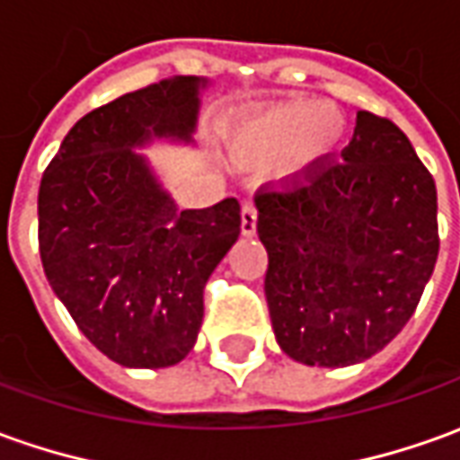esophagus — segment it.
Returning a JSON list of instances; mask_svg holds the SVG:
<instances>
[{"instance_id": "esophagus-1", "label": "esophagus", "mask_w": 460, "mask_h": 460, "mask_svg": "<svg viewBox=\"0 0 460 460\" xmlns=\"http://www.w3.org/2000/svg\"><path fill=\"white\" fill-rule=\"evenodd\" d=\"M242 234L243 236L256 234V208L252 204H243L242 208Z\"/></svg>"}]
</instances>
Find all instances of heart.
Masks as SVG:
<instances>
[{"label":"heart","mask_w":460,"mask_h":460,"mask_svg":"<svg viewBox=\"0 0 460 460\" xmlns=\"http://www.w3.org/2000/svg\"><path fill=\"white\" fill-rule=\"evenodd\" d=\"M345 140V118L332 105L314 100H287L259 112L236 136L243 164L274 161L282 183H302L330 164Z\"/></svg>","instance_id":"1"}]
</instances>
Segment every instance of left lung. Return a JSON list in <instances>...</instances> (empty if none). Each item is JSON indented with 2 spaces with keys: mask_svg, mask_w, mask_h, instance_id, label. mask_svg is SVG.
Masks as SVG:
<instances>
[{
  "mask_svg": "<svg viewBox=\"0 0 460 460\" xmlns=\"http://www.w3.org/2000/svg\"><path fill=\"white\" fill-rule=\"evenodd\" d=\"M254 204L271 327L292 360L355 365L413 317L438 259V193L398 125L360 111L342 161Z\"/></svg>",
  "mask_w": 460,
  "mask_h": 460,
  "instance_id": "obj_1",
  "label": "left lung"
}]
</instances>
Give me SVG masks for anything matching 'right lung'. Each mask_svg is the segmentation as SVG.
Listing matches in <instances>:
<instances>
[{
	"label": "right lung",
	"instance_id": "right-lung-1",
	"mask_svg": "<svg viewBox=\"0 0 460 460\" xmlns=\"http://www.w3.org/2000/svg\"><path fill=\"white\" fill-rule=\"evenodd\" d=\"M204 77H171L95 108L47 165L37 214L47 282L123 367H171L204 322V287L242 231L236 199L178 211L136 148L190 143Z\"/></svg>",
	"mask_w": 460,
	"mask_h": 460
}]
</instances>
